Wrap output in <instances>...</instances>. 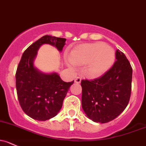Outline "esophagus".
<instances>
[{
	"instance_id": "1",
	"label": "esophagus",
	"mask_w": 146,
	"mask_h": 146,
	"mask_svg": "<svg viewBox=\"0 0 146 146\" xmlns=\"http://www.w3.org/2000/svg\"><path fill=\"white\" fill-rule=\"evenodd\" d=\"M80 82H81V78L80 77H77L76 79H75V82H76V83L79 84L80 83Z\"/></svg>"
}]
</instances>
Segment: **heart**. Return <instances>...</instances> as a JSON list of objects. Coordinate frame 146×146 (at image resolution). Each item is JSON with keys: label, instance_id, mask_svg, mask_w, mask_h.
<instances>
[{"label": "heart", "instance_id": "heart-1", "mask_svg": "<svg viewBox=\"0 0 146 146\" xmlns=\"http://www.w3.org/2000/svg\"><path fill=\"white\" fill-rule=\"evenodd\" d=\"M70 59L77 64H87V72L91 76H99L111 68L115 59L114 50L104 42L78 46L70 54ZM73 66L72 63H68Z\"/></svg>", "mask_w": 146, "mask_h": 146}]
</instances>
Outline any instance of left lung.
<instances>
[{
	"label": "left lung",
	"mask_w": 146,
	"mask_h": 146,
	"mask_svg": "<svg viewBox=\"0 0 146 146\" xmlns=\"http://www.w3.org/2000/svg\"><path fill=\"white\" fill-rule=\"evenodd\" d=\"M115 62L100 78L82 80V107L90 119L106 123L121 114L129 104L131 92L132 68L120 50Z\"/></svg>",
	"instance_id": "8db88e82"
}]
</instances>
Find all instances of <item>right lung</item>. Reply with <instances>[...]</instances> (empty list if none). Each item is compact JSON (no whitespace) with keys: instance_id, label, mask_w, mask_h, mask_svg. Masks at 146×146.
I'll return each mask as SVG.
<instances>
[{"instance_id":"add662e5","label":"right lung","mask_w":146,"mask_h":146,"mask_svg":"<svg viewBox=\"0 0 146 146\" xmlns=\"http://www.w3.org/2000/svg\"><path fill=\"white\" fill-rule=\"evenodd\" d=\"M66 40L42 36L24 51L17 66L15 76L18 100L23 111L36 120L45 121L57 115L74 80L66 82L56 73H41L34 67L33 61L42 45L50 44L61 52Z\"/></svg>"}]
</instances>
